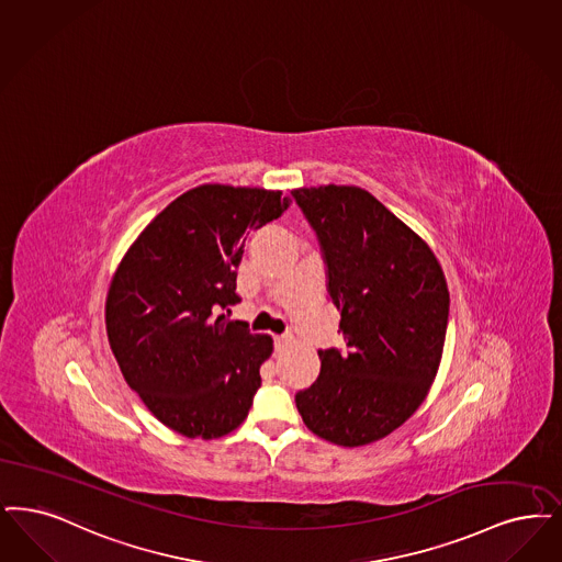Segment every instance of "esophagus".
I'll list each match as a JSON object with an SVG mask.
<instances>
[{
  "mask_svg": "<svg viewBox=\"0 0 562 562\" xmlns=\"http://www.w3.org/2000/svg\"><path fill=\"white\" fill-rule=\"evenodd\" d=\"M273 340H276L278 349H286L292 342V335H280V337H276Z\"/></svg>",
  "mask_w": 562,
  "mask_h": 562,
  "instance_id": "esophagus-1",
  "label": "esophagus"
}]
</instances>
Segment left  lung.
Segmentation results:
<instances>
[{"mask_svg": "<svg viewBox=\"0 0 562 562\" xmlns=\"http://www.w3.org/2000/svg\"><path fill=\"white\" fill-rule=\"evenodd\" d=\"M292 199L314 227L326 286L347 351H317V381L294 395L317 437L342 448L402 427L435 381L449 292L427 243L358 186L299 188Z\"/></svg>", "mask_w": 562, "mask_h": 562, "instance_id": "1", "label": "left lung"}]
</instances>
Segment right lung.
<instances>
[{
  "label": "right lung",
  "instance_id": "add662e5",
  "mask_svg": "<svg viewBox=\"0 0 562 562\" xmlns=\"http://www.w3.org/2000/svg\"><path fill=\"white\" fill-rule=\"evenodd\" d=\"M289 204L280 190L192 188L144 227L114 271V358L146 407L183 437L217 439L247 418L273 340L222 312L240 301L236 270L248 234Z\"/></svg>",
  "mask_w": 562,
  "mask_h": 562
}]
</instances>
